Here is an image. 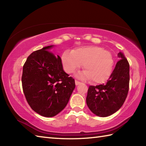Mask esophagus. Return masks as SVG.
Here are the masks:
<instances>
[{"instance_id": "esophagus-1", "label": "esophagus", "mask_w": 146, "mask_h": 146, "mask_svg": "<svg viewBox=\"0 0 146 146\" xmlns=\"http://www.w3.org/2000/svg\"><path fill=\"white\" fill-rule=\"evenodd\" d=\"M80 83H81V82H79V81H78V80H75V84H76V85H80Z\"/></svg>"}]
</instances>
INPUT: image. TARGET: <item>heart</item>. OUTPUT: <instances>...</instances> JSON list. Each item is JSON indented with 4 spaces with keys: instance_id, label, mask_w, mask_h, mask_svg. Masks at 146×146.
<instances>
[{
    "instance_id": "heart-1",
    "label": "heart",
    "mask_w": 146,
    "mask_h": 146,
    "mask_svg": "<svg viewBox=\"0 0 146 146\" xmlns=\"http://www.w3.org/2000/svg\"><path fill=\"white\" fill-rule=\"evenodd\" d=\"M64 70L73 73L83 64L85 71L80 74L82 78L91 79L95 83H103L110 78L113 70L114 59L110 51L97 46H83L66 51L61 56Z\"/></svg>"
}]
</instances>
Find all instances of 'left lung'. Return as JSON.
<instances>
[{"label":"left lung","instance_id":"1","mask_svg":"<svg viewBox=\"0 0 146 146\" xmlns=\"http://www.w3.org/2000/svg\"><path fill=\"white\" fill-rule=\"evenodd\" d=\"M117 61L110 77L105 84L90 86L86 104L93 113L107 117L116 112L122 106L129 89V63L122 52L118 53Z\"/></svg>","mask_w":146,"mask_h":146}]
</instances>
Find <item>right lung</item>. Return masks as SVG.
Masks as SVG:
<instances>
[{
    "label": "right lung",
    "instance_id": "right-lung-1",
    "mask_svg": "<svg viewBox=\"0 0 146 146\" xmlns=\"http://www.w3.org/2000/svg\"><path fill=\"white\" fill-rule=\"evenodd\" d=\"M52 46L33 52L23 66L22 85L27 103L43 117H54L66 106L75 88L61 60L49 51Z\"/></svg>",
    "mask_w": 146,
    "mask_h": 146
}]
</instances>
